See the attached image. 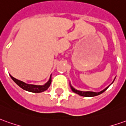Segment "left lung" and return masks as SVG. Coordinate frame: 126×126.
I'll list each match as a JSON object with an SVG mask.
<instances>
[{
    "label": "left lung",
    "instance_id": "obj_1",
    "mask_svg": "<svg viewBox=\"0 0 126 126\" xmlns=\"http://www.w3.org/2000/svg\"><path fill=\"white\" fill-rule=\"evenodd\" d=\"M110 86V85H109ZM108 86V87H109ZM108 87H107L106 89H104L102 91H101V92H82V91H79V90H75L72 86H71V89H72V90L74 92V93H77L78 94H79L80 96H86V97H90V96H97L99 95V94H101V93H103V92H105L106 90L108 89Z\"/></svg>",
    "mask_w": 126,
    "mask_h": 126
}]
</instances>
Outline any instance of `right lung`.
I'll return each instance as SVG.
<instances>
[{
	"label": "right lung",
	"instance_id": "right-lung-1",
	"mask_svg": "<svg viewBox=\"0 0 126 126\" xmlns=\"http://www.w3.org/2000/svg\"><path fill=\"white\" fill-rule=\"evenodd\" d=\"M10 77L12 79L13 81H14L19 87L23 88L25 90H27L28 92H34V93H39V92H42L45 91L49 87V85L51 84V82H52V79L50 77L48 82L46 83L44 85H36L27 84V83H24L23 81H19V80L16 79L15 78H14L12 76H10Z\"/></svg>",
	"mask_w": 126,
	"mask_h": 126
}]
</instances>
